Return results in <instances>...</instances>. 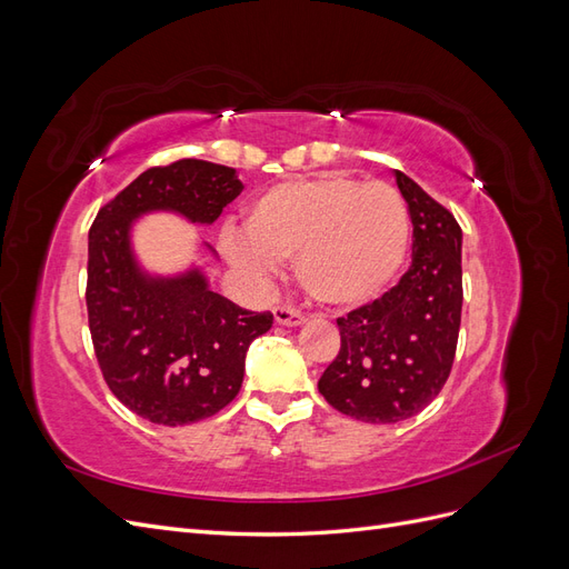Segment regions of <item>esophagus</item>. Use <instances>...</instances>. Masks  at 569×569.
Wrapping results in <instances>:
<instances>
[{
	"label": "esophagus",
	"mask_w": 569,
	"mask_h": 569,
	"mask_svg": "<svg viewBox=\"0 0 569 569\" xmlns=\"http://www.w3.org/2000/svg\"><path fill=\"white\" fill-rule=\"evenodd\" d=\"M274 322L287 325V327H297V325L306 322V316L291 306H278L274 308Z\"/></svg>",
	"instance_id": "34e87169"
}]
</instances>
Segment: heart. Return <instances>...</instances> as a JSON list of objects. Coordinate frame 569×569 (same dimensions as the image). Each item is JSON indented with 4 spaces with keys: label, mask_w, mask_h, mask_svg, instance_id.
<instances>
[{
    "label": "heart",
    "mask_w": 569,
    "mask_h": 569,
    "mask_svg": "<svg viewBox=\"0 0 569 569\" xmlns=\"http://www.w3.org/2000/svg\"><path fill=\"white\" fill-rule=\"evenodd\" d=\"M230 261L266 272L295 256L313 301L351 311L385 297L410 253V213L389 182L325 173L270 187L244 220V242L228 239Z\"/></svg>",
    "instance_id": "heart-1"
}]
</instances>
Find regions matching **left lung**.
I'll return each mask as SVG.
<instances>
[{"label":"left lung","instance_id":"8db88e82","mask_svg":"<svg viewBox=\"0 0 569 569\" xmlns=\"http://www.w3.org/2000/svg\"><path fill=\"white\" fill-rule=\"evenodd\" d=\"M412 263L385 297L337 318L341 349L318 389L349 418L401 422L437 399L451 375L462 311V230L453 213L401 170Z\"/></svg>","mask_w":569,"mask_h":569}]
</instances>
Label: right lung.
Returning <instances> with one entry per match:
<instances>
[{"label": "right lung", "instance_id": "1", "mask_svg": "<svg viewBox=\"0 0 569 569\" xmlns=\"http://www.w3.org/2000/svg\"><path fill=\"white\" fill-rule=\"evenodd\" d=\"M242 189L234 168L182 159L144 170L92 222L84 301L94 353L116 399L149 422L178 427L226 408L272 313L216 295L199 268L173 278L144 272L130 230L151 211L211 226Z\"/></svg>", "mask_w": 569, "mask_h": 569}]
</instances>
